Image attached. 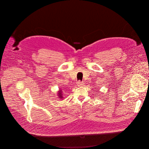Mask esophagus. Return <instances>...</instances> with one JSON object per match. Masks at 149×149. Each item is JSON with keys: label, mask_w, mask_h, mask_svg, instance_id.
<instances>
[{"label": "esophagus", "mask_w": 149, "mask_h": 149, "mask_svg": "<svg viewBox=\"0 0 149 149\" xmlns=\"http://www.w3.org/2000/svg\"><path fill=\"white\" fill-rule=\"evenodd\" d=\"M84 85V83H83V81H79L78 82H77V86H83Z\"/></svg>", "instance_id": "34e87169"}]
</instances>
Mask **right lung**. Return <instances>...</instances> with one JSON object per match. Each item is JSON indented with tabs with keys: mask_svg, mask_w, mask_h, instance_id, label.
Here are the masks:
<instances>
[{
	"mask_svg": "<svg viewBox=\"0 0 149 149\" xmlns=\"http://www.w3.org/2000/svg\"><path fill=\"white\" fill-rule=\"evenodd\" d=\"M62 93H63L62 90H60V91L58 92L57 95H58V97H59V98H60V99H62L63 98V97H62V96H63Z\"/></svg>",
	"mask_w": 149,
	"mask_h": 149,
	"instance_id": "right-lung-1",
	"label": "right lung"
}]
</instances>
